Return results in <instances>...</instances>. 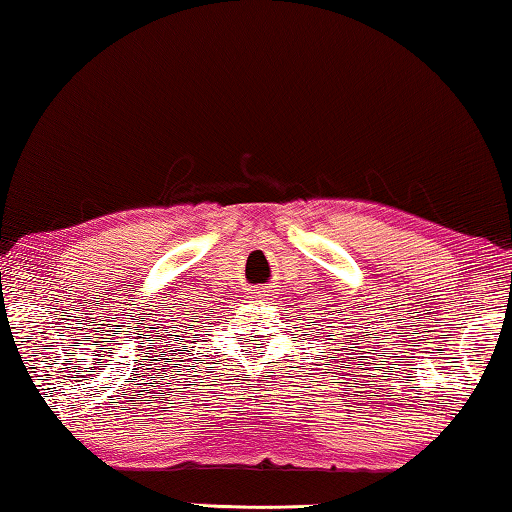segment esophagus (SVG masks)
<instances>
[{
  "label": "esophagus",
  "instance_id": "1",
  "mask_svg": "<svg viewBox=\"0 0 512 512\" xmlns=\"http://www.w3.org/2000/svg\"><path fill=\"white\" fill-rule=\"evenodd\" d=\"M253 294H255V296H269V294H266V289H257V292L253 289ZM255 296H253V299H255Z\"/></svg>",
  "mask_w": 512,
  "mask_h": 512
}]
</instances>
